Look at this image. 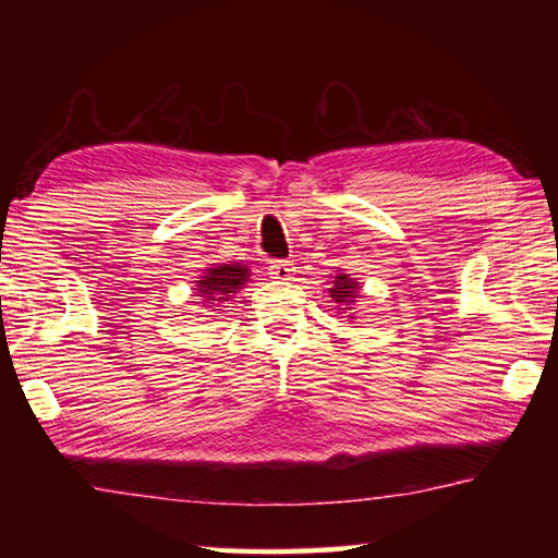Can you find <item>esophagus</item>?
Returning a JSON list of instances; mask_svg holds the SVG:
<instances>
[{
  "label": "esophagus",
  "instance_id": "34e87169",
  "mask_svg": "<svg viewBox=\"0 0 558 558\" xmlns=\"http://www.w3.org/2000/svg\"><path fill=\"white\" fill-rule=\"evenodd\" d=\"M268 270H270V278L276 280H292V272H295L290 260H270Z\"/></svg>",
  "mask_w": 558,
  "mask_h": 558
}]
</instances>
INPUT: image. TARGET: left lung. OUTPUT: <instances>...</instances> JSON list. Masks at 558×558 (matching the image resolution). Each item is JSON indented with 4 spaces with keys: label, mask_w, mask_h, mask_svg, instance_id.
<instances>
[{
    "label": "left lung",
    "mask_w": 558,
    "mask_h": 558,
    "mask_svg": "<svg viewBox=\"0 0 558 558\" xmlns=\"http://www.w3.org/2000/svg\"><path fill=\"white\" fill-rule=\"evenodd\" d=\"M329 298H332L335 302H337V307L335 310H339V313H349L347 317L349 319H356V313H354V305L359 302V282L349 276V272H344V270H337L335 272V278L329 280Z\"/></svg>",
    "instance_id": "left-lung-1"
}]
</instances>
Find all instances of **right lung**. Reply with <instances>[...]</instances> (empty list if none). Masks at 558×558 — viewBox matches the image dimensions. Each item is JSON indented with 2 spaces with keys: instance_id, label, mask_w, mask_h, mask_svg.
Here are the masks:
<instances>
[{
  "instance_id": "right-lung-1",
  "label": "right lung",
  "mask_w": 558,
  "mask_h": 558,
  "mask_svg": "<svg viewBox=\"0 0 558 558\" xmlns=\"http://www.w3.org/2000/svg\"><path fill=\"white\" fill-rule=\"evenodd\" d=\"M248 276H251L248 266H243L239 260L211 263V266L204 270V276L199 280H194L196 282L194 290L199 292L196 298L202 300L199 305L204 313L219 315V310L226 307V302H231L235 295H239L241 288H245Z\"/></svg>"
}]
</instances>
